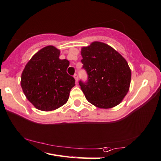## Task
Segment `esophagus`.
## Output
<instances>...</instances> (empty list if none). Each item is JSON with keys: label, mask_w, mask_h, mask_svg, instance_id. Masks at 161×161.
Here are the masks:
<instances>
[{"label": "esophagus", "mask_w": 161, "mask_h": 161, "mask_svg": "<svg viewBox=\"0 0 161 161\" xmlns=\"http://www.w3.org/2000/svg\"><path fill=\"white\" fill-rule=\"evenodd\" d=\"M74 78L75 79V81H78V80H79V78H78V75H77V74H75V75H74Z\"/></svg>", "instance_id": "34e87169"}]
</instances>
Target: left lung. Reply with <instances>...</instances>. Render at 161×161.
<instances>
[{
	"instance_id": "left-lung-1",
	"label": "left lung",
	"mask_w": 161,
	"mask_h": 161,
	"mask_svg": "<svg viewBox=\"0 0 161 161\" xmlns=\"http://www.w3.org/2000/svg\"><path fill=\"white\" fill-rule=\"evenodd\" d=\"M88 80L80 81L86 100L99 108L121 103L130 89L131 69L126 60L106 43L94 42L81 50Z\"/></svg>"
}]
</instances>
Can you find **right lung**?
Here are the masks:
<instances>
[{"mask_svg": "<svg viewBox=\"0 0 161 161\" xmlns=\"http://www.w3.org/2000/svg\"><path fill=\"white\" fill-rule=\"evenodd\" d=\"M60 51L48 46L35 53L25 65L21 86L27 98L40 110L51 111L68 101L75 80L67 73L69 62L59 58Z\"/></svg>", "mask_w": 161, "mask_h": 161, "instance_id": "add662e5", "label": "right lung"}]
</instances>
